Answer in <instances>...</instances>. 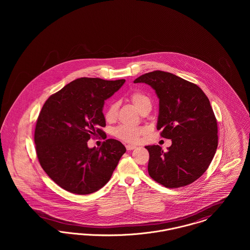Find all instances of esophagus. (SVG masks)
Returning a JSON list of instances; mask_svg holds the SVG:
<instances>
[{
  "mask_svg": "<svg viewBox=\"0 0 250 250\" xmlns=\"http://www.w3.org/2000/svg\"><path fill=\"white\" fill-rule=\"evenodd\" d=\"M125 147H126L127 151H131V150H134L137 148V146H135V145H126Z\"/></svg>",
  "mask_w": 250,
  "mask_h": 250,
  "instance_id": "obj_1",
  "label": "esophagus"
}]
</instances>
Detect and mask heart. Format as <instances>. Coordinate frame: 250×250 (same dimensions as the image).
<instances>
[{"label": "heart", "instance_id": "obj_1", "mask_svg": "<svg viewBox=\"0 0 250 250\" xmlns=\"http://www.w3.org/2000/svg\"><path fill=\"white\" fill-rule=\"evenodd\" d=\"M132 104L139 109L141 113L150 111L152 107V102L148 95L141 93L134 92L129 96ZM118 112V103L112 102L105 112V118L107 122H113L117 117ZM145 130L143 127L139 126H129V125H119L113 129V136L121 141L127 143H137L141 137L144 134Z\"/></svg>", "mask_w": 250, "mask_h": 250}]
</instances>
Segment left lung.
Returning <instances> with one entry per match:
<instances>
[{
    "label": "left lung",
    "instance_id": "left-lung-1",
    "mask_svg": "<svg viewBox=\"0 0 250 250\" xmlns=\"http://www.w3.org/2000/svg\"><path fill=\"white\" fill-rule=\"evenodd\" d=\"M146 83L159 99L157 130L171 140L166 152L149 145L148 172L158 184L177 188L206 171L217 148V123L208 97L196 84L168 72L146 73L134 81Z\"/></svg>",
    "mask_w": 250,
    "mask_h": 250
}]
</instances>
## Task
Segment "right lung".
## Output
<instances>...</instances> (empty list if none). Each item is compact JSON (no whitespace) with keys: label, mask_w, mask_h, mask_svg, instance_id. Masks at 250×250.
<instances>
[{"label":"right lung","mask_w":250,"mask_h":250,"mask_svg":"<svg viewBox=\"0 0 250 250\" xmlns=\"http://www.w3.org/2000/svg\"><path fill=\"white\" fill-rule=\"evenodd\" d=\"M81 78L50 95L36 122L35 143L39 163L49 178L64 190L87 195L103 188L126 151L108 139L100 148L87 142L103 136L105 100L125 83Z\"/></svg>","instance_id":"right-lung-1"}]
</instances>
